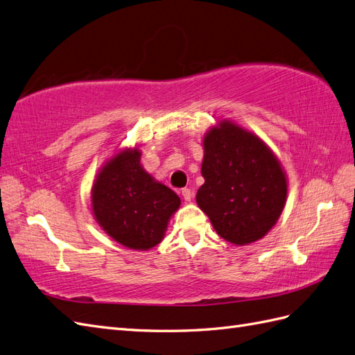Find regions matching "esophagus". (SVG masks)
I'll use <instances>...</instances> for the list:
<instances>
[{
  "mask_svg": "<svg viewBox=\"0 0 355 355\" xmlns=\"http://www.w3.org/2000/svg\"><path fill=\"white\" fill-rule=\"evenodd\" d=\"M181 195H183L184 201H191V200H192V196H193V193H192L191 189H187V187L181 189Z\"/></svg>",
  "mask_w": 355,
  "mask_h": 355,
  "instance_id": "esophagus-1",
  "label": "esophagus"
}]
</instances>
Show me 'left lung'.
<instances>
[{"label": "left lung", "instance_id": "1", "mask_svg": "<svg viewBox=\"0 0 355 355\" xmlns=\"http://www.w3.org/2000/svg\"><path fill=\"white\" fill-rule=\"evenodd\" d=\"M196 202L216 233L234 245L259 241L274 227L286 202L284 172L269 148L232 122L204 137Z\"/></svg>", "mask_w": 355, "mask_h": 355}]
</instances>
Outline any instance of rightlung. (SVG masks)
Here are the masks:
<instances>
[{"instance_id": "1", "label": "right lung", "mask_w": 355, "mask_h": 355, "mask_svg": "<svg viewBox=\"0 0 355 355\" xmlns=\"http://www.w3.org/2000/svg\"><path fill=\"white\" fill-rule=\"evenodd\" d=\"M180 198L146 174L140 151H123L98 175L92 207L98 224L114 241L131 250H150L162 242Z\"/></svg>"}]
</instances>
